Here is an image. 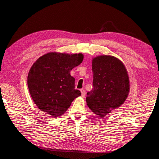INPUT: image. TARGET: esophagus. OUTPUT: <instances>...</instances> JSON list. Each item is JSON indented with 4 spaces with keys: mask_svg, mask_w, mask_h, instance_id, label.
Here are the masks:
<instances>
[{
    "mask_svg": "<svg viewBox=\"0 0 159 159\" xmlns=\"http://www.w3.org/2000/svg\"><path fill=\"white\" fill-rule=\"evenodd\" d=\"M80 91H81V97H82V98H85V94H86L85 91L84 89H81Z\"/></svg>",
    "mask_w": 159,
    "mask_h": 159,
    "instance_id": "34e87169",
    "label": "esophagus"
}]
</instances>
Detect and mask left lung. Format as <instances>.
<instances>
[{"label":"left lung","instance_id":"8db88e82","mask_svg":"<svg viewBox=\"0 0 159 159\" xmlns=\"http://www.w3.org/2000/svg\"><path fill=\"white\" fill-rule=\"evenodd\" d=\"M93 89L86 102L95 115L105 117L124 103L130 90L125 66L116 57L98 56L92 60Z\"/></svg>","mask_w":159,"mask_h":159}]
</instances>
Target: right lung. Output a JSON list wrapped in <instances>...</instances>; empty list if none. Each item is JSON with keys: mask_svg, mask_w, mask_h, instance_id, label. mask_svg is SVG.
<instances>
[{"mask_svg": "<svg viewBox=\"0 0 159 159\" xmlns=\"http://www.w3.org/2000/svg\"><path fill=\"white\" fill-rule=\"evenodd\" d=\"M84 55L52 52L40 57L28 72L27 84L38 109L53 117L65 113L74 99L81 95L75 89L70 71L80 65Z\"/></svg>", "mask_w": 159, "mask_h": 159, "instance_id": "1", "label": "right lung"}]
</instances>
